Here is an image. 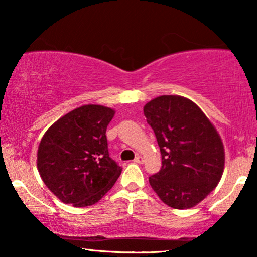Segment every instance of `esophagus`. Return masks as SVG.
Segmentation results:
<instances>
[{
	"instance_id": "34e87169",
	"label": "esophagus",
	"mask_w": 257,
	"mask_h": 257,
	"mask_svg": "<svg viewBox=\"0 0 257 257\" xmlns=\"http://www.w3.org/2000/svg\"><path fill=\"white\" fill-rule=\"evenodd\" d=\"M135 163L137 164H143L144 163V158L142 156H137L136 159H135Z\"/></svg>"
}]
</instances>
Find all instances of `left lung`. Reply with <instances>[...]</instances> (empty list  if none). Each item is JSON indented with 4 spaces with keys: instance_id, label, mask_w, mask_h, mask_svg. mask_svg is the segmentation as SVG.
Wrapping results in <instances>:
<instances>
[{
    "instance_id": "1",
    "label": "left lung",
    "mask_w": 257,
    "mask_h": 257,
    "mask_svg": "<svg viewBox=\"0 0 257 257\" xmlns=\"http://www.w3.org/2000/svg\"><path fill=\"white\" fill-rule=\"evenodd\" d=\"M161 152V166L149 178L160 200L192 208L219 184L224 168L221 137L198 105L181 96H160L144 106Z\"/></svg>"
}]
</instances>
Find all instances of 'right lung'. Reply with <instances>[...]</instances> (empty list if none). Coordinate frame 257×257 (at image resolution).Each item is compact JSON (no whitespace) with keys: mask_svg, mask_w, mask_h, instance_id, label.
<instances>
[{"mask_svg":"<svg viewBox=\"0 0 257 257\" xmlns=\"http://www.w3.org/2000/svg\"><path fill=\"white\" fill-rule=\"evenodd\" d=\"M113 108L83 105L54 122L41 139L37 168L45 186L73 207L99 201L122 168L108 154L106 128Z\"/></svg>","mask_w":257,"mask_h":257,"instance_id":"right-lung-1","label":"right lung"}]
</instances>
